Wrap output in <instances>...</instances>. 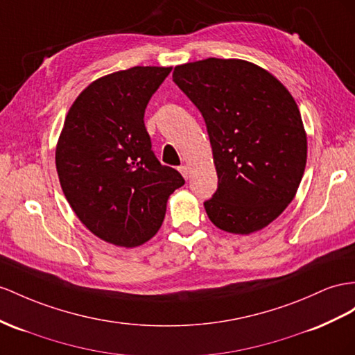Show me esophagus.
Returning <instances> with one entry per match:
<instances>
[{
	"mask_svg": "<svg viewBox=\"0 0 355 355\" xmlns=\"http://www.w3.org/2000/svg\"><path fill=\"white\" fill-rule=\"evenodd\" d=\"M178 171L181 172V175H183L186 180L190 177V171H189V166H187V165H181V166L178 168Z\"/></svg>",
	"mask_w": 355,
	"mask_h": 355,
	"instance_id": "34e87169",
	"label": "esophagus"
}]
</instances>
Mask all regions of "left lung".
Masks as SVG:
<instances>
[{"instance_id": "8db88e82", "label": "left lung", "mask_w": 355, "mask_h": 355, "mask_svg": "<svg viewBox=\"0 0 355 355\" xmlns=\"http://www.w3.org/2000/svg\"><path fill=\"white\" fill-rule=\"evenodd\" d=\"M172 79L201 111L217 171L204 202L217 228L248 235L293 201L303 178L307 136L294 97L270 71L237 58L177 66Z\"/></svg>"}]
</instances>
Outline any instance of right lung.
I'll return each instance as SVG.
<instances>
[{"mask_svg": "<svg viewBox=\"0 0 355 355\" xmlns=\"http://www.w3.org/2000/svg\"><path fill=\"white\" fill-rule=\"evenodd\" d=\"M171 70L136 66L96 79L70 106L60 133L62 193L78 219L115 246L153 239L171 193L184 184L154 156L144 124L145 107Z\"/></svg>", "mask_w": 355, "mask_h": 355, "instance_id": "obj_1", "label": "right lung"}]
</instances>
